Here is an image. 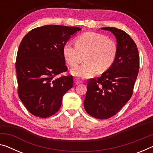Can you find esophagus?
<instances>
[{
    "label": "esophagus",
    "instance_id": "esophagus-1",
    "mask_svg": "<svg viewBox=\"0 0 153 153\" xmlns=\"http://www.w3.org/2000/svg\"><path fill=\"white\" fill-rule=\"evenodd\" d=\"M83 82L80 81V79H78V78H75L74 79V83L75 85H78V84H80V83H82Z\"/></svg>",
    "mask_w": 153,
    "mask_h": 153
}]
</instances>
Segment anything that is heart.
<instances>
[{"mask_svg": "<svg viewBox=\"0 0 153 153\" xmlns=\"http://www.w3.org/2000/svg\"><path fill=\"white\" fill-rule=\"evenodd\" d=\"M117 45L113 39L102 34L88 32L76 37L75 46L66 44L63 46V56L68 64L76 66L85 59L86 62L72 70V74L88 78L97 70L107 71L113 65L117 55Z\"/></svg>", "mask_w": 153, "mask_h": 153, "instance_id": "obj_1", "label": "heart"}]
</instances>
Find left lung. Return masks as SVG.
<instances>
[{"label": "left lung", "instance_id": "1", "mask_svg": "<svg viewBox=\"0 0 153 153\" xmlns=\"http://www.w3.org/2000/svg\"><path fill=\"white\" fill-rule=\"evenodd\" d=\"M117 40V55L113 65L100 77L88 81L84 107L97 119L116 115L131 98L140 68V55L135 42L124 30L103 27Z\"/></svg>", "mask_w": 153, "mask_h": 153}]
</instances>
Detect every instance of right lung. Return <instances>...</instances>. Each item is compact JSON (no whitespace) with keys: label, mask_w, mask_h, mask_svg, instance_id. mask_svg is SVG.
Segmentation results:
<instances>
[{"label":"right lung","mask_w":153,"mask_h":153,"mask_svg":"<svg viewBox=\"0 0 153 153\" xmlns=\"http://www.w3.org/2000/svg\"><path fill=\"white\" fill-rule=\"evenodd\" d=\"M81 28L45 25L30 30L18 50L16 70L18 94L27 109L46 118L57 113L63 95L73 86L72 75H57L68 70L63 46Z\"/></svg>","instance_id":"obj_1"}]
</instances>
